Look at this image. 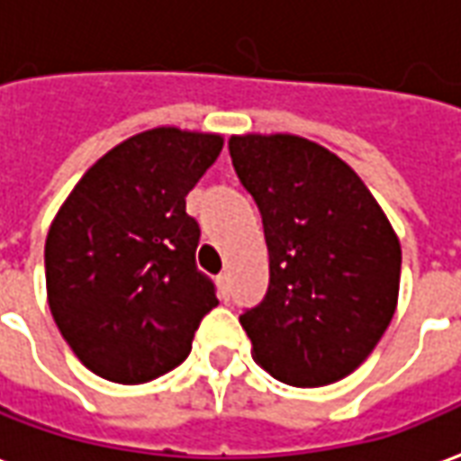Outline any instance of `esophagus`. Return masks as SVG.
Here are the masks:
<instances>
[{"instance_id": "34e87169", "label": "esophagus", "mask_w": 461, "mask_h": 461, "mask_svg": "<svg viewBox=\"0 0 461 461\" xmlns=\"http://www.w3.org/2000/svg\"><path fill=\"white\" fill-rule=\"evenodd\" d=\"M217 286H220L221 297H227V294H230V272H221V275L217 276Z\"/></svg>"}]
</instances>
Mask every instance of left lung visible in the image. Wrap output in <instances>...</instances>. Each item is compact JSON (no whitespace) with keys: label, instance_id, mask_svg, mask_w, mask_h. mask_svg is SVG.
Wrapping results in <instances>:
<instances>
[{"label":"left lung","instance_id":"1","mask_svg":"<svg viewBox=\"0 0 461 461\" xmlns=\"http://www.w3.org/2000/svg\"><path fill=\"white\" fill-rule=\"evenodd\" d=\"M241 185L262 212L269 289L240 321L264 372L292 387L352 375L387 331L402 247L349 164L297 134H231Z\"/></svg>","mask_w":461,"mask_h":461}]
</instances>
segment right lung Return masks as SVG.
I'll return each instance as SVG.
<instances>
[{
  "label": "right lung",
  "instance_id": "add662e5",
  "mask_svg": "<svg viewBox=\"0 0 461 461\" xmlns=\"http://www.w3.org/2000/svg\"><path fill=\"white\" fill-rule=\"evenodd\" d=\"M221 144L214 131H140L99 157L54 214L47 302L64 342L96 376L144 384L172 372L220 304L194 267L199 227L186 194Z\"/></svg>",
  "mask_w": 461,
  "mask_h": 461
}]
</instances>
